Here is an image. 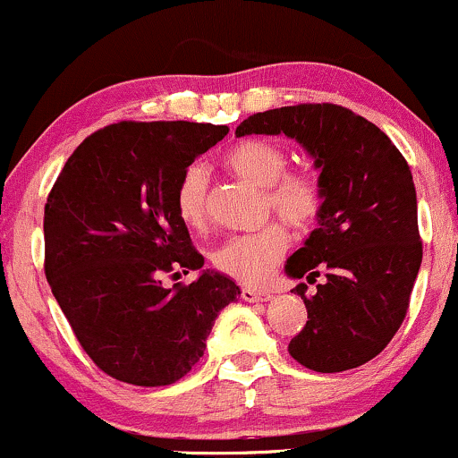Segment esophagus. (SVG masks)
Returning <instances> with one entry per match:
<instances>
[{
	"label": "esophagus",
	"mask_w": 458,
	"mask_h": 458,
	"mask_svg": "<svg viewBox=\"0 0 458 458\" xmlns=\"http://www.w3.org/2000/svg\"><path fill=\"white\" fill-rule=\"evenodd\" d=\"M240 298L244 302H267L272 298L270 292H261V289H252V287H244L240 292Z\"/></svg>",
	"instance_id": "1"
}]
</instances>
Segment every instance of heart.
<instances>
[{"label": "heart", "mask_w": 458, "mask_h": 458, "mask_svg": "<svg viewBox=\"0 0 458 458\" xmlns=\"http://www.w3.org/2000/svg\"><path fill=\"white\" fill-rule=\"evenodd\" d=\"M223 165L266 192V212H276L293 229L306 231L319 220L326 191L319 175L309 169H289V152L270 139H244L223 154ZM175 212L191 229H203L209 214V177L206 169L191 165L175 184ZM289 229L272 220L255 233L231 235L212 252L214 267L242 284H261L272 276L289 249Z\"/></svg>", "instance_id": "obj_1"}]
</instances>
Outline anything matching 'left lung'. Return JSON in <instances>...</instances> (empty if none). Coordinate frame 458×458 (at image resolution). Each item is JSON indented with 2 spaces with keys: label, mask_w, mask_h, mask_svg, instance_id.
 I'll list each match as a JSON object with an SVG mask.
<instances>
[{
  "label": "left lung",
  "mask_w": 458,
  "mask_h": 458,
  "mask_svg": "<svg viewBox=\"0 0 458 458\" xmlns=\"http://www.w3.org/2000/svg\"><path fill=\"white\" fill-rule=\"evenodd\" d=\"M244 134H287L319 166L326 206L319 227L287 261V274L326 283L306 295L309 321L289 353L317 373L367 364L399 332L422 263L416 186L410 165L375 123L332 102H306L250 115Z\"/></svg>",
  "instance_id": "1"
}]
</instances>
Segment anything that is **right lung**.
Masks as SVG:
<instances>
[{"mask_svg":"<svg viewBox=\"0 0 458 458\" xmlns=\"http://www.w3.org/2000/svg\"><path fill=\"white\" fill-rule=\"evenodd\" d=\"M227 126L117 122L74 149L45 206V274L83 352L109 377L158 388L201 360L240 287L203 266L175 212V184Z\"/></svg>","mask_w":458,"mask_h":458,"instance_id":"add662e5","label":"right lung"}]
</instances>
